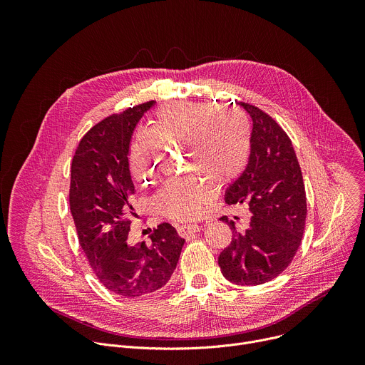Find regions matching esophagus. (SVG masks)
Returning a JSON list of instances; mask_svg holds the SVG:
<instances>
[{
  "label": "esophagus",
  "mask_w": 365,
  "mask_h": 365,
  "mask_svg": "<svg viewBox=\"0 0 365 365\" xmlns=\"http://www.w3.org/2000/svg\"><path fill=\"white\" fill-rule=\"evenodd\" d=\"M199 231H200V227L199 225H193V224H185V225L178 227V234L180 237H187V235L199 232Z\"/></svg>",
  "instance_id": "obj_1"
}]
</instances>
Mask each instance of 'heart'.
Here are the masks:
<instances>
[{
  "instance_id": "heart-1",
  "label": "heart",
  "mask_w": 365,
  "mask_h": 365,
  "mask_svg": "<svg viewBox=\"0 0 365 365\" xmlns=\"http://www.w3.org/2000/svg\"><path fill=\"white\" fill-rule=\"evenodd\" d=\"M175 143L190 148L187 169L217 185L237 180L247 169L252 150L251 127L240 110H220L211 102L176 101L160 107L148 131L137 134L131 147L134 179L143 185L154 180L162 145ZM214 196L210 182L190 175L168 180L155 202L170 218L195 220L205 212Z\"/></svg>"
}]
</instances>
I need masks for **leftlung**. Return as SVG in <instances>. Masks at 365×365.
<instances>
[{"label":"left lung","instance_id":"left-lung-1","mask_svg":"<svg viewBox=\"0 0 365 365\" xmlns=\"http://www.w3.org/2000/svg\"><path fill=\"white\" fill-rule=\"evenodd\" d=\"M252 120L251 159L228 187V205L247 203L252 214L244 234L232 231L220 254L222 276L240 286H258L282 274L302 242L307 215L306 190L294 148L286 131L264 111L240 102Z\"/></svg>","mask_w":365,"mask_h":365}]
</instances>
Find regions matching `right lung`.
I'll list each match as a JSON object with an SVG mask.
<instances>
[{
    "instance_id": "right-lung-1",
    "label": "right lung",
    "mask_w": 365,
    "mask_h": 365,
    "mask_svg": "<svg viewBox=\"0 0 365 365\" xmlns=\"http://www.w3.org/2000/svg\"><path fill=\"white\" fill-rule=\"evenodd\" d=\"M154 101L113 114L79 141L71 170L69 203L79 244L98 280L110 292L138 297L162 289L173 274L185 240L163 222L144 241L130 245V173L133 131Z\"/></svg>"
}]
</instances>
